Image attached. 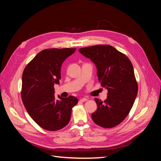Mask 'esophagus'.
I'll use <instances>...</instances> for the list:
<instances>
[{
	"label": "esophagus",
	"mask_w": 161,
	"mask_h": 161,
	"mask_svg": "<svg viewBox=\"0 0 161 161\" xmlns=\"http://www.w3.org/2000/svg\"><path fill=\"white\" fill-rule=\"evenodd\" d=\"M88 101V99L85 98V97H83V98H80V102H85V101Z\"/></svg>",
	"instance_id": "1"
}]
</instances>
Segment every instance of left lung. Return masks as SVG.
Segmentation results:
<instances>
[{
  "label": "left lung",
  "mask_w": 161,
  "mask_h": 161,
  "mask_svg": "<svg viewBox=\"0 0 161 161\" xmlns=\"http://www.w3.org/2000/svg\"><path fill=\"white\" fill-rule=\"evenodd\" d=\"M79 52L95 64L101 85L108 91L103 102L95 98L97 109L91 114L92 119L101 127H115L128 115L137 96L132 64L125 54L109 45L82 47Z\"/></svg>",
  "instance_id": "left-lung-1"
}]
</instances>
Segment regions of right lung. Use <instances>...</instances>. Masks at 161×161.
I'll return each instance as SVG.
<instances>
[{
	"label": "right lung",
	"instance_id": "right-lung-1",
	"mask_svg": "<svg viewBox=\"0 0 161 161\" xmlns=\"http://www.w3.org/2000/svg\"><path fill=\"white\" fill-rule=\"evenodd\" d=\"M76 48L46 49L39 52L24 69L21 99L29 115L41 128L59 130L69 123L73 107L78 103L74 96H54L55 84H59L62 63Z\"/></svg>",
	"mask_w": 161,
	"mask_h": 161
}]
</instances>
